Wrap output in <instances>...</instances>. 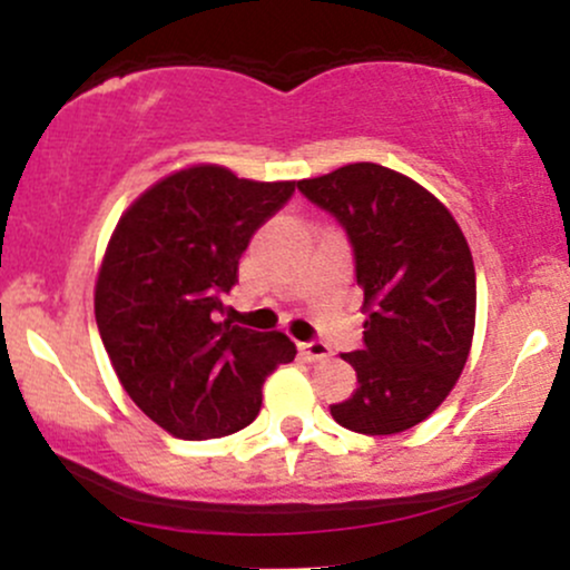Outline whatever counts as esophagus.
Instances as JSON below:
<instances>
[{
  "instance_id": "1",
  "label": "esophagus",
  "mask_w": 570,
  "mask_h": 570,
  "mask_svg": "<svg viewBox=\"0 0 570 570\" xmlns=\"http://www.w3.org/2000/svg\"><path fill=\"white\" fill-rule=\"evenodd\" d=\"M299 351H303V356L307 362H326V358L332 356V351L326 348L322 340H311V343H303L299 345Z\"/></svg>"
}]
</instances>
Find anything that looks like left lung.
Returning a JSON list of instances; mask_svg holds the SVG:
<instances>
[{"label": "left lung", "mask_w": 570, "mask_h": 570, "mask_svg": "<svg viewBox=\"0 0 570 570\" xmlns=\"http://www.w3.org/2000/svg\"><path fill=\"white\" fill-rule=\"evenodd\" d=\"M348 233L364 292L362 351L343 353L356 391L330 412L356 434H399L448 399L474 337L476 276L466 238L426 187L377 163L297 181Z\"/></svg>", "instance_id": "obj_1"}]
</instances>
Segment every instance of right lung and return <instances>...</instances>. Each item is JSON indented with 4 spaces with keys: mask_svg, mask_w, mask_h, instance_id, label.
<instances>
[{
    "mask_svg": "<svg viewBox=\"0 0 570 570\" xmlns=\"http://www.w3.org/2000/svg\"><path fill=\"white\" fill-rule=\"evenodd\" d=\"M294 181L238 179L222 166L181 168L128 206L96 281V324L122 389L179 440L246 429L263 383L294 358L284 332L222 318L252 235Z\"/></svg>",
    "mask_w": 570,
    "mask_h": 570,
    "instance_id": "obj_1",
    "label": "right lung"
}]
</instances>
